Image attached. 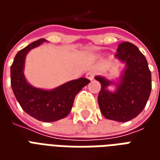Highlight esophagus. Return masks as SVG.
I'll list each match as a JSON object with an SVG mask.
<instances>
[{
  "label": "esophagus",
  "instance_id": "34e87169",
  "mask_svg": "<svg viewBox=\"0 0 160 160\" xmlns=\"http://www.w3.org/2000/svg\"><path fill=\"white\" fill-rule=\"evenodd\" d=\"M94 75H95V72H94V71H92V70L88 71V72L87 73V74H86V76H87V79L90 80H92V79H93Z\"/></svg>",
  "mask_w": 160,
  "mask_h": 160
}]
</instances>
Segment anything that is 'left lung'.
<instances>
[{"label":"left lung","instance_id":"8db88e82","mask_svg":"<svg viewBox=\"0 0 160 160\" xmlns=\"http://www.w3.org/2000/svg\"><path fill=\"white\" fill-rule=\"evenodd\" d=\"M115 57L125 64V69L116 82L95 76L101 84L98 102L104 118L125 122L136 118L146 106L152 90L151 72L144 55L131 42L120 43ZM111 84L116 86L113 92L108 89Z\"/></svg>","mask_w":160,"mask_h":160}]
</instances>
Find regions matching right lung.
Here are the masks:
<instances>
[{
  "instance_id": "1",
  "label": "right lung",
  "mask_w": 160,
  "mask_h": 160,
  "mask_svg": "<svg viewBox=\"0 0 160 160\" xmlns=\"http://www.w3.org/2000/svg\"><path fill=\"white\" fill-rule=\"evenodd\" d=\"M43 42H46L43 38L37 40L17 53L11 66V87L25 112L37 120L50 122L62 119L69 114L76 94L90 80L80 78L51 90L37 88L28 83L24 74L26 55Z\"/></svg>"
}]
</instances>
